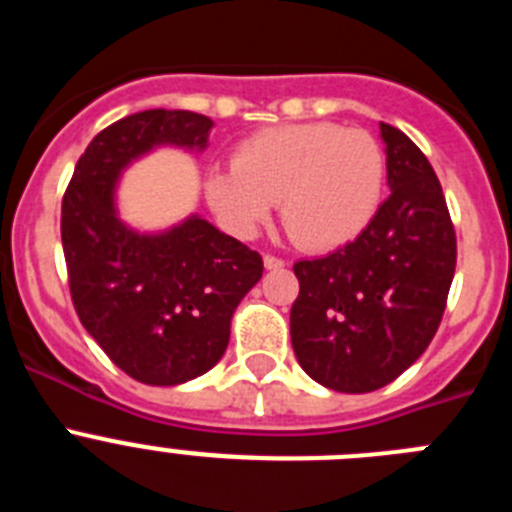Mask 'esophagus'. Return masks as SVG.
<instances>
[{"label": "esophagus", "instance_id": "obj_1", "mask_svg": "<svg viewBox=\"0 0 512 512\" xmlns=\"http://www.w3.org/2000/svg\"><path fill=\"white\" fill-rule=\"evenodd\" d=\"M264 266L266 269H282L284 266V259H279V256H271V253H266L264 256Z\"/></svg>", "mask_w": 512, "mask_h": 512}]
</instances>
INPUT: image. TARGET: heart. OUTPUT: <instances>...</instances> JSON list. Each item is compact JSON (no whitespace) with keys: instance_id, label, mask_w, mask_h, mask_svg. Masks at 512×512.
Wrapping results in <instances>:
<instances>
[{"instance_id":"obj_1","label":"heart","mask_w":512,"mask_h":512,"mask_svg":"<svg viewBox=\"0 0 512 512\" xmlns=\"http://www.w3.org/2000/svg\"><path fill=\"white\" fill-rule=\"evenodd\" d=\"M387 158L372 133L333 122L282 125L243 140L230 169L205 174L217 223L253 238L279 202L289 238L330 251L359 238L379 210Z\"/></svg>"}]
</instances>
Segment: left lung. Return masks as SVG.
<instances>
[{"label": "left lung", "mask_w": 512, "mask_h": 512, "mask_svg": "<svg viewBox=\"0 0 512 512\" xmlns=\"http://www.w3.org/2000/svg\"><path fill=\"white\" fill-rule=\"evenodd\" d=\"M390 197L356 241L297 261L289 333L300 366L361 395L400 377L436 336L456 269V233L436 171L402 130L379 122Z\"/></svg>", "instance_id": "left-lung-1"}]
</instances>
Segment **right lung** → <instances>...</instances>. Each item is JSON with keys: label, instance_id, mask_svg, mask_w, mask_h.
<instances>
[{"label": "right lung", "instance_id": "1", "mask_svg": "<svg viewBox=\"0 0 512 512\" xmlns=\"http://www.w3.org/2000/svg\"><path fill=\"white\" fill-rule=\"evenodd\" d=\"M212 120L146 110L104 128L63 194L61 241L71 300L89 336L128 377L174 387L210 372L230 341V318L264 274L256 251L189 215L158 233L120 220L122 171L153 148H207Z\"/></svg>", "mask_w": 512, "mask_h": 512}]
</instances>
